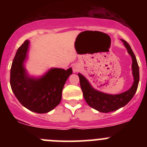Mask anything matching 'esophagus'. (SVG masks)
<instances>
[{"instance_id": "esophagus-1", "label": "esophagus", "mask_w": 147, "mask_h": 147, "mask_svg": "<svg viewBox=\"0 0 147 147\" xmlns=\"http://www.w3.org/2000/svg\"><path fill=\"white\" fill-rule=\"evenodd\" d=\"M79 69H80V66L78 64L74 65L73 67H72V69H73L74 72H77L78 70H79Z\"/></svg>"}]
</instances>
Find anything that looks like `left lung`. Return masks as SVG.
<instances>
[{
    "instance_id": "1",
    "label": "left lung",
    "mask_w": 147,
    "mask_h": 147,
    "mask_svg": "<svg viewBox=\"0 0 147 147\" xmlns=\"http://www.w3.org/2000/svg\"><path fill=\"white\" fill-rule=\"evenodd\" d=\"M121 40L124 43V45L127 48V52L132 60L131 70H132L134 82L131 87L128 90L117 94L102 92L95 90L91 85L90 82L86 79L85 77L83 76L82 74L78 73L80 87L85 101L88 104L89 106L103 113H108L109 112L116 111L125 106L134 97L139 84V69L137 59L129 45L124 40L121 39Z\"/></svg>"
}]
</instances>
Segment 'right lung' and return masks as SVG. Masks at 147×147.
<instances>
[{
	"mask_svg": "<svg viewBox=\"0 0 147 147\" xmlns=\"http://www.w3.org/2000/svg\"><path fill=\"white\" fill-rule=\"evenodd\" d=\"M29 44L26 40L16 52L10 69V86L23 106L36 113H47L60 104L63 89L72 69L50 68L42 76H30L25 67Z\"/></svg>",
	"mask_w": 147,
	"mask_h": 147,
	"instance_id": "obj_1",
	"label": "right lung"
}]
</instances>
